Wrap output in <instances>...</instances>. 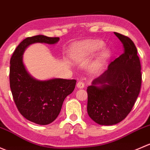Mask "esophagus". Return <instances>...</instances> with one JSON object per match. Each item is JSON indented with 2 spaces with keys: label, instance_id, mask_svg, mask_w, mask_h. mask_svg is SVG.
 Masks as SVG:
<instances>
[{
  "label": "esophagus",
  "instance_id": "obj_1",
  "mask_svg": "<svg viewBox=\"0 0 150 150\" xmlns=\"http://www.w3.org/2000/svg\"><path fill=\"white\" fill-rule=\"evenodd\" d=\"M76 86L79 89H83V88L84 87V83L82 82V81H79V82L77 83Z\"/></svg>",
  "mask_w": 150,
  "mask_h": 150
}]
</instances>
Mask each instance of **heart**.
Segmentation results:
<instances>
[{
	"instance_id": "b5f03b06",
	"label": "heart",
	"mask_w": 150,
	"mask_h": 150,
	"mask_svg": "<svg viewBox=\"0 0 150 150\" xmlns=\"http://www.w3.org/2000/svg\"><path fill=\"white\" fill-rule=\"evenodd\" d=\"M104 42L100 40H86L75 45L71 49L72 58L76 61H84L95 55L104 46ZM110 51L104 49L100 52L93 63V66L100 67L109 58Z\"/></svg>"
}]
</instances>
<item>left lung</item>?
Masks as SVG:
<instances>
[{
	"label": "left lung",
	"instance_id": "left-lung-1",
	"mask_svg": "<svg viewBox=\"0 0 150 150\" xmlns=\"http://www.w3.org/2000/svg\"><path fill=\"white\" fill-rule=\"evenodd\" d=\"M114 34L123 44L124 52L86 89L88 115L104 126L118 123L129 115L142 85L141 64L135 45L128 37Z\"/></svg>",
	"mask_w": 150,
	"mask_h": 150
}]
</instances>
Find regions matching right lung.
Masks as SVG:
<instances>
[{
    "label": "right lung",
    "instance_id": "add662e5",
    "mask_svg": "<svg viewBox=\"0 0 150 150\" xmlns=\"http://www.w3.org/2000/svg\"><path fill=\"white\" fill-rule=\"evenodd\" d=\"M59 38L36 35L24 39L17 46L10 61V87L20 113L29 121L47 125L55 121L61 112L65 98L74 91L75 79H51L37 80L27 72L23 54L34 43L55 44Z\"/></svg>",
    "mask_w": 150,
    "mask_h": 150
}]
</instances>
